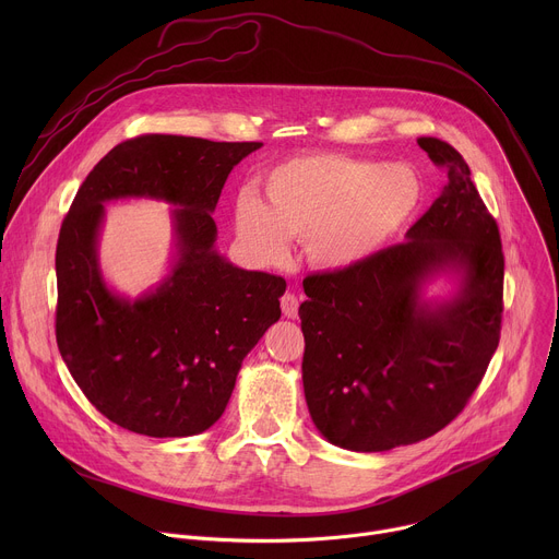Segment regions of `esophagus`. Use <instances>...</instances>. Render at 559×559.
Masks as SVG:
<instances>
[{
  "label": "esophagus",
  "mask_w": 559,
  "mask_h": 559,
  "mask_svg": "<svg viewBox=\"0 0 559 559\" xmlns=\"http://www.w3.org/2000/svg\"><path fill=\"white\" fill-rule=\"evenodd\" d=\"M281 309H283V316H285V318H296V316H298V296L292 294V292L283 294V298H281Z\"/></svg>",
  "instance_id": "obj_1"
}]
</instances>
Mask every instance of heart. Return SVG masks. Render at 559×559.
<instances>
[{
  "label": "heart",
  "instance_id": "obj_1",
  "mask_svg": "<svg viewBox=\"0 0 559 559\" xmlns=\"http://www.w3.org/2000/svg\"><path fill=\"white\" fill-rule=\"evenodd\" d=\"M261 192L263 199L241 192L234 203L236 241L252 261L285 265L292 238H300L313 267L349 272L371 261L409 223L423 183L403 164L300 154L270 168Z\"/></svg>",
  "mask_w": 559,
  "mask_h": 559
}]
</instances>
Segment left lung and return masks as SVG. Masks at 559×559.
Listing matches in <instances>:
<instances>
[{
	"label": "left lung",
	"instance_id": "1",
	"mask_svg": "<svg viewBox=\"0 0 559 559\" xmlns=\"http://www.w3.org/2000/svg\"><path fill=\"white\" fill-rule=\"evenodd\" d=\"M418 145L447 173L407 241L349 272L302 281V386L316 429L349 451H389L444 429L480 384L500 343L504 254L496 218L462 154L447 141ZM440 273L456 294L431 304Z\"/></svg>",
	"mask_w": 559,
	"mask_h": 559
}]
</instances>
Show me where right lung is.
Returning a JSON list of instances; mask_svg holds the SVG:
<instances>
[{"mask_svg": "<svg viewBox=\"0 0 559 559\" xmlns=\"http://www.w3.org/2000/svg\"><path fill=\"white\" fill-rule=\"evenodd\" d=\"M263 143L143 134L115 145L79 188L57 241V347L110 423L150 438H188L225 412L243 358L281 318L285 278L223 259L212 212L227 175ZM175 204L169 276L136 299L98 267L103 205Z\"/></svg>", "mask_w": 559, "mask_h": 559, "instance_id": "right-lung-1", "label": "right lung"}]
</instances>
